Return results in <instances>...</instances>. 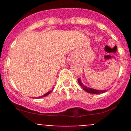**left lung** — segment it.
<instances>
[{"instance_id": "1", "label": "left lung", "mask_w": 131, "mask_h": 131, "mask_svg": "<svg viewBox=\"0 0 131 131\" xmlns=\"http://www.w3.org/2000/svg\"><path fill=\"white\" fill-rule=\"evenodd\" d=\"M78 82H79V84H80V85L81 86V88H82V89H84V91H86L87 92H89V93H91V94H101V93H103V92H106V90H103V91H102V90H96V89H92V88H88V87L85 86V85H84V84L82 83L81 80H80V78L78 79Z\"/></svg>"}]
</instances>
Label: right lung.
Returning <instances> with one entry per match:
<instances>
[{
  "label": "right lung",
  "instance_id": "add662e5",
  "mask_svg": "<svg viewBox=\"0 0 131 131\" xmlns=\"http://www.w3.org/2000/svg\"><path fill=\"white\" fill-rule=\"evenodd\" d=\"M52 91H49V92H47V93H46V94H43V96H40V97H39V98H40V97H45V96H47V95H49V94L51 93V92H52Z\"/></svg>",
  "mask_w": 131,
  "mask_h": 131
}]
</instances>
